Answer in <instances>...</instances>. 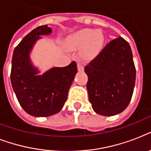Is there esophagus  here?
Masks as SVG:
<instances>
[{
	"instance_id": "1",
	"label": "esophagus",
	"mask_w": 151,
	"mask_h": 151,
	"mask_svg": "<svg viewBox=\"0 0 151 151\" xmlns=\"http://www.w3.org/2000/svg\"><path fill=\"white\" fill-rule=\"evenodd\" d=\"M78 71L84 70V66H83L81 63H78Z\"/></svg>"
}]
</instances>
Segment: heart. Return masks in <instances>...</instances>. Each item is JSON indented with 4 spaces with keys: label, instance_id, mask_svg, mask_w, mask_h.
Wrapping results in <instances>:
<instances>
[{
    "label": "heart",
    "instance_id": "1",
    "mask_svg": "<svg viewBox=\"0 0 151 151\" xmlns=\"http://www.w3.org/2000/svg\"><path fill=\"white\" fill-rule=\"evenodd\" d=\"M65 44L70 49L80 48V55L85 60H92L103 51L105 37L100 29H82L68 35Z\"/></svg>",
    "mask_w": 151,
    "mask_h": 151
}]
</instances>
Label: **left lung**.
I'll return each instance as SVG.
<instances>
[{
  "instance_id": "1",
  "label": "left lung",
  "mask_w": 151,
  "mask_h": 151,
  "mask_svg": "<svg viewBox=\"0 0 151 151\" xmlns=\"http://www.w3.org/2000/svg\"><path fill=\"white\" fill-rule=\"evenodd\" d=\"M87 90L92 109L98 114L114 116L124 111L131 101L136 68L129 43L118 37L85 67Z\"/></svg>"
}]
</instances>
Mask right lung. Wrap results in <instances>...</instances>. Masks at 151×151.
Returning a JSON list of instances; mask_svg holds the SVG:
<instances>
[{"instance_id": "1", "label": "right lung", "mask_w": 151, "mask_h": 151, "mask_svg": "<svg viewBox=\"0 0 151 151\" xmlns=\"http://www.w3.org/2000/svg\"><path fill=\"white\" fill-rule=\"evenodd\" d=\"M52 33L48 25L37 27L27 34L13 52L11 82L22 109L34 117H49L59 113L76 73L77 64L72 62L65 67H53L41 74L30 54L41 36Z\"/></svg>"}]
</instances>
